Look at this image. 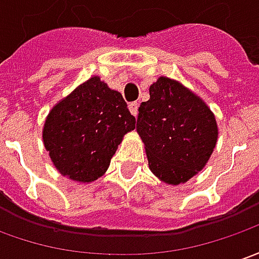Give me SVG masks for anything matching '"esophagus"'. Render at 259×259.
<instances>
[{
  "instance_id": "34e87169",
  "label": "esophagus",
  "mask_w": 259,
  "mask_h": 259,
  "mask_svg": "<svg viewBox=\"0 0 259 259\" xmlns=\"http://www.w3.org/2000/svg\"><path fill=\"white\" fill-rule=\"evenodd\" d=\"M129 110L130 113L136 117L138 116V113H139V103L138 102H133V103H130L129 104Z\"/></svg>"
}]
</instances>
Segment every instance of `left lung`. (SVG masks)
I'll return each instance as SVG.
<instances>
[{
  "mask_svg": "<svg viewBox=\"0 0 259 259\" xmlns=\"http://www.w3.org/2000/svg\"><path fill=\"white\" fill-rule=\"evenodd\" d=\"M139 107V136L149 169L167 185L188 182L208 163L218 140L215 114L178 80L159 77Z\"/></svg>",
  "mask_w": 259,
  "mask_h": 259,
  "instance_id": "1",
  "label": "left lung"
}]
</instances>
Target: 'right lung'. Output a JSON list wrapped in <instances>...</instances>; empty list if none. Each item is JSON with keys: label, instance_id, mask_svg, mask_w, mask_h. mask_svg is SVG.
Wrapping results in <instances>:
<instances>
[{"label": "right lung", "instance_id": "add662e5", "mask_svg": "<svg viewBox=\"0 0 259 259\" xmlns=\"http://www.w3.org/2000/svg\"><path fill=\"white\" fill-rule=\"evenodd\" d=\"M135 127L123 96L93 76L54 104L42 142L60 174L90 183L106 174L124 135Z\"/></svg>", "mask_w": 259, "mask_h": 259}]
</instances>
